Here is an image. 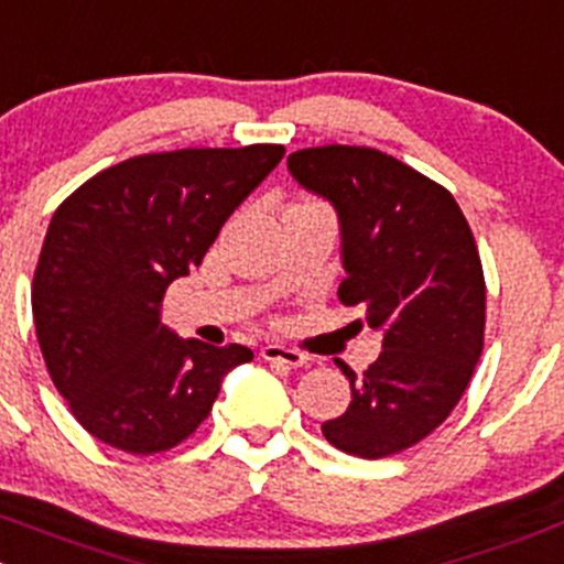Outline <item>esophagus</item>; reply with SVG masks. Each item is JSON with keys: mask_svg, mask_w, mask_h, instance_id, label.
<instances>
[{"mask_svg": "<svg viewBox=\"0 0 564 564\" xmlns=\"http://www.w3.org/2000/svg\"><path fill=\"white\" fill-rule=\"evenodd\" d=\"M261 359L278 361V365H286V367L308 365V356L306 354H300V350H294V347L278 345V341H272V345L261 347Z\"/></svg>", "mask_w": 564, "mask_h": 564, "instance_id": "1", "label": "esophagus"}]
</instances>
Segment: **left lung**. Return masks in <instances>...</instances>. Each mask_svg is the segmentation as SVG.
<instances>
[{
    "label": "left lung",
    "mask_w": 564,
    "mask_h": 564,
    "mask_svg": "<svg viewBox=\"0 0 564 564\" xmlns=\"http://www.w3.org/2000/svg\"><path fill=\"white\" fill-rule=\"evenodd\" d=\"M339 219V300L361 306L381 356L350 381V406L325 420L334 448L381 459L412 448L454 412L484 347V272L454 194L370 147H312L286 161Z\"/></svg>",
    "instance_id": "obj_1"
}]
</instances>
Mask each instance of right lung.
Here are the masks:
<instances>
[{"label": "right lung", "instance_id": "right-lung-1", "mask_svg": "<svg viewBox=\"0 0 564 564\" xmlns=\"http://www.w3.org/2000/svg\"><path fill=\"white\" fill-rule=\"evenodd\" d=\"M281 144L130 158L52 217L33 278L41 354L77 423L110 448L161 454L192 436L245 345L181 339L161 323L228 217L283 158Z\"/></svg>", "mask_w": 564, "mask_h": 564}]
</instances>
